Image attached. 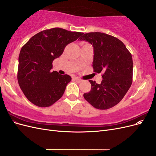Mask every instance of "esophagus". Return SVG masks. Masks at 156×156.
Returning a JSON list of instances; mask_svg holds the SVG:
<instances>
[{"mask_svg": "<svg viewBox=\"0 0 156 156\" xmlns=\"http://www.w3.org/2000/svg\"><path fill=\"white\" fill-rule=\"evenodd\" d=\"M74 79H75V81H76L77 83H81V82H82V80H81V79H79V78H75Z\"/></svg>", "mask_w": 156, "mask_h": 156, "instance_id": "obj_1", "label": "esophagus"}]
</instances>
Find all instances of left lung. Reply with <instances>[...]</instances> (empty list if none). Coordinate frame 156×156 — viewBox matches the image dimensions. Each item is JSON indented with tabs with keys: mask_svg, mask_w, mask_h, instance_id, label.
<instances>
[{
	"mask_svg": "<svg viewBox=\"0 0 156 156\" xmlns=\"http://www.w3.org/2000/svg\"><path fill=\"white\" fill-rule=\"evenodd\" d=\"M82 35L80 40L89 42L94 48V72L103 73L101 84L89 80L91 90L83 96L98 109H108L123 99L131 85V54L123 42L112 36L102 32L83 33Z\"/></svg>",
	"mask_w": 156,
	"mask_h": 156,
	"instance_id": "8db88e82",
	"label": "left lung"
}]
</instances>
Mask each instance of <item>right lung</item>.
<instances>
[{
    "instance_id": "add662e5",
    "label": "right lung",
    "mask_w": 156,
    "mask_h": 156,
    "mask_svg": "<svg viewBox=\"0 0 156 156\" xmlns=\"http://www.w3.org/2000/svg\"><path fill=\"white\" fill-rule=\"evenodd\" d=\"M83 34L53 28L38 32L22 47L17 81L24 95L33 104L49 107L63 96L72 77L56 71L51 72L52 63L63 53L66 46Z\"/></svg>"
}]
</instances>
